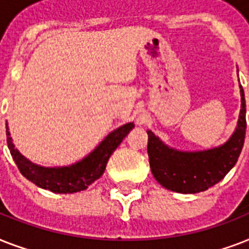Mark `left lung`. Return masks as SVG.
I'll return each mask as SVG.
<instances>
[{"label": "left lung", "mask_w": 249, "mask_h": 249, "mask_svg": "<svg viewBox=\"0 0 249 249\" xmlns=\"http://www.w3.org/2000/svg\"><path fill=\"white\" fill-rule=\"evenodd\" d=\"M242 108L238 128L221 147L199 152H181L166 147L148 130V161L160 185L176 193L196 194L216 185L230 172L239 158L246 138V99L240 85Z\"/></svg>", "instance_id": "obj_1"}]
</instances>
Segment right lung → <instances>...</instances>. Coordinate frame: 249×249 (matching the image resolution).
Listing matches in <instances>:
<instances>
[{
  "instance_id": "add662e5",
  "label": "right lung",
  "mask_w": 249,
  "mask_h": 249,
  "mask_svg": "<svg viewBox=\"0 0 249 249\" xmlns=\"http://www.w3.org/2000/svg\"><path fill=\"white\" fill-rule=\"evenodd\" d=\"M134 128L133 123L123 125L112 133H109L101 144L89 156H86L79 163L63 168H44L32 164L24 156H21L18 150L14 148L13 141L10 138V132L6 125L7 146L18 169L27 179L33 182L41 189L50 190L58 194H72L83 191L95 179L105 173L106 165L109 156L123 142L126 134Z\"/></svg>"
}]
</instances>
